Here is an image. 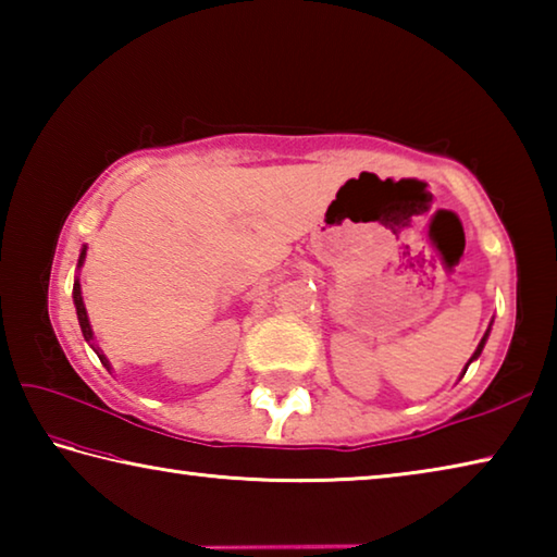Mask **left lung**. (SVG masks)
<instances>
[{
	"instance_id": "8db88e82",
	"label": "left lung",
	"mask_w": 557,
	"mask_h": 557,
	"mask_svg": "<svg viewBox=\"0 0 557 557\" xmlns=\"http://www.w3.org/2000/svg\"><path fill=\"white\" fill-rule=\"evenodd\" d=\"M488 332H492V324H488V329H486V334L482 336V342H479V346H476V351H474V354H471V358H469V363H471V361H476V358H479V356H482V351H484V344H486V338H488ZM469 363L465 366V371H461V375H465V373H467V369H469ZM461 375H459V379H461Z\"/></svg>"
}]
</instances>
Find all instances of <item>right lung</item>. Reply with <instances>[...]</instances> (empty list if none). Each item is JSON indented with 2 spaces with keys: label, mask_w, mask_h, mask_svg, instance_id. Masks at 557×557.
Segmentation results:
<instances>
[{
  "label": "right lung",
  "mask_w": 557,
  "mask_h": 557,
  "mask_svg": "<svg viewBox=\"0 0 557 557\" xmlns=\"http://www.w3.org/2000/svg\"><path fill=\"white\" fill-rule=\"evenodd\" d=\"M86 252H88V245H83L81 248V258H78V270L83 268V262H86ZM73 305H75V314H78V324H81V332H83V338H86L88 346L92 348V351L98 354L100 363L106 366L108 371H112V366L108 361V356L102 354V348L96 344V336H92V326H90V319H88V312H86V305H83V292H81V277L73 280Z\"/></svg>",
  "instance_id": "1"
}]
</instances>
